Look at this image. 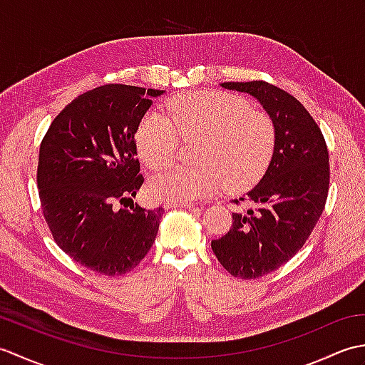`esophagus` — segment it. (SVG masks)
Here are the masks:
<instances>
[{
	"instance_id": "esophagus-1",
	"label": "esophagus",
	"mask_w": 365,
	"mask_h": 365,
	"mask_svg": "<svg viewBox=\"0 0 365 365\" xmlns=\"http://www.w3.org/2000/svg\"><path fill=\"white\" fill-rule=\"evenodd\" d=\"M168 208L170 207H183V208H196L197 204L196 202H168L166 204Z\"/></svg>"
}]
</instances>
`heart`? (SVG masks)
<instances>
[{
  "label": "heart",
  "mask_w": 365,
  "mask_h": 365,
  "mask_svg": "<svg viewBox=\"0 0 365 365\" xmlns=\"http://www.w3.org/2000/svg\"><path fill=\"white\" fill-rule=\"evenodd\" d=\"M200 139L199 166H175L152 177L155 199L188 202L229 188L240 192L257 185L277 149V127L246 98L218 91L188 92L170 100L166 114L147 113L136 131L139 157L160 169L177 157L180 141Z\"/></svg>",
  "instance_id": "obj_1"
}]
</instances>
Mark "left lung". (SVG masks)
Listing matches in <instances>:
<instances>
[{
	"mask_svg": "<svg viewBox=\"0 0 365 365\" xmlns=\"http://www.w3.org/2000/svg\"><path fill=\"white\" fill-rule=\"evenodd\" d=\"M221 86L257 98L277 127L274 160L247 192L254 208L232 215L230 230L212 240L216 259L232 276L255 279L289 262L311 237L328 199V147L312 115L285 91L265 81Z\"/></svg>",
	"mask_w": 365,
	"mask_h": 365,
	"instance_id": "8db88e82",
	"label": "left lung"
}]
</instances>
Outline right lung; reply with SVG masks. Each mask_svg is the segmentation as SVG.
<instances>
[{
    "label": "right lung",
    "instance_id": "1",
    "mask_svg": "<svg viewBox=\"0 0 365 365\" xmlns=\"http://www.w3.org/2000/svg\"><path fill=\"white\" fill-rule=\"evenodd\" d=\"M163 91L106 84L68 103L41 143L37 188L56 245L96 273L120 276L152 247L163 208L125 202L144 183L135 133ZM123 205V207L120 205Z\"/></svg>",
    "mask_w": 365,
    "mask_h": 365
}]
</instances>
